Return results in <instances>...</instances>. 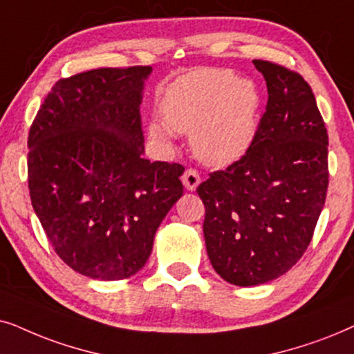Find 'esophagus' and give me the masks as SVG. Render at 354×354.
<instances>
[{"instance_id": "esophagus-1", "label": "esophagus", "mask_w": 354, "mask_h": 354, "mask_svg": "<svg viewBox=\"0 0 354 354\" xmlns=\"http://www.w3.org/2000/svg\"><path fill=\"white\" fill-rule=\"evenodd\" d=\"M183 185L187 191H194L197 186H199L201 183V176H199V171H197L196 168H187L185 174H183Z\"/></svg>"}]
</instances>
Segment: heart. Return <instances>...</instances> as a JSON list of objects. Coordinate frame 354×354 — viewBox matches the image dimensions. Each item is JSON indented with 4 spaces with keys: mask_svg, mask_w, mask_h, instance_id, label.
Returning a JSON list of instances; mask_svg holds the SVG:
<instances>
[{
    "mask_svg": "<svg viewBox=\"0 0 354 354\" xmlns=\"http://www.w3.org/2000/svg\"><path fill=\"white\" fill-rule=\"evenodd\" d=\"M261 95L254 84L238 81L228 71H204L183 77L165 97L162 122L150 136L168 144L171 131L191 134L196 157L214 167L233 163L251 147L257 134Z\"/></svg>",
    "mask_w": 354,
    "mask_h": 354,
    "instance_id": "heart-1",
    "label": "heart"
}]
</instances>
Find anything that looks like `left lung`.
Wrapping results in <instances>:
<instances>
[{
    "label": "left lung",
    "mask_w": 354,
    "mask_h": 354,
    "mask_svg": "<svg viewBox=\"0 0 354 354\" xmlns=\"http://www.w3.org/2000/svg\"><path fill=\"white\" fill-rule=\"evenodd\" d=\"M268 100L248 152L197 186L212 267L232 285L267 283L303 257L328 186V136L296 71L254 59Z\"/></svg>",
    "instance_id": "left-lung-1"
}]
</instances>
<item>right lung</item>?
<instances>
[{
	"label": "right lung",
	"instance_id": "obj_1",
	"mask_svg": "<svg viewBox=\"0 0 354 354\" xmlns=\"http://www.w3.org/2000/svg\"><path fill=\"white\" fill-rule=\"evenodd\" d=\"M150 71L98 68L59 79L30 126L32 207L61 261L91 279L138 273L183 196V165L142 157L139 105Z\"/></svg>",
	"mask_w": 354,
	"mask_h": 354
}]
</instances>
